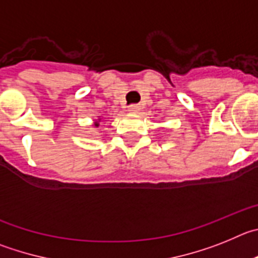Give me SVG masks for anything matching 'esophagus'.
I'll return each mask as SVG.
<instances>
[{
    "instance_id": "esophagus-1",
    "label": "esophagus",
    "mask_w": 258,
    "mask_h": 258,
    "mask_svg": "<svg viewBox=\"0 0 258 258\" xmlns=\"http://www.w3.org/2000/svg\"><path fill=\"white\" fill-rule=\"evenodd\" d=\"M128 112L130 113H134V114H136V113L140 112V106L136 105V104H134V105H130L128 106Z\"/></svg>"
}]
</instances>
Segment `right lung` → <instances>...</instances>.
Returning a JSON list of instances; mask_svg holds the SVG:
<instances>
[{"label":"right lung","mask_w":258,"mask_h":258,"mask_svg":"<svg viewBox=\"0 0 258 258\" xmlns=\"http://www.w3.org/2000/svg\"><path fill=\"white\" fill-rule=\"evenodd\" d=\"M99 120H100V119H99ZM95 126L99 127V122H95Z\"/></svg>","instance_id":"1"}]
</instances>
